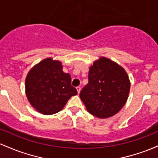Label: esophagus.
I'll return each mask as SVG.
<instances>
[{
    "label": "esophagus",
    "mask_w": 158,
    "mask_h": 158,
    "mask_svg": "<svg viewBox=\"0 0 158 158\" xmlns=\"http://www.w3.org/2000/svg\"><path fill=\"white\" fill-rule=\"evenodd\" d=\"M77 92H78V94H79V93H80V90H81V87H80V86H78V87H77Z\"/></svg>",
    "instance_id": "esophagus-1"
}]
</instances>
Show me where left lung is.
<instances>
[{
  "label": "left lung",
  "instance_id": "obj_1",
  "mask_svg": "<svg viewBox=\"0 0 158 158\" xmlns=\"http://www.w3.org/2000/svg\"><path fill=\"white\" fill-rule=\"evenodd\" d=\"M129 90L130 81L126 70L114 61L100 57L90 68L88 83L79 96L90 114L107 118L122 109Z\"/></svg>",
  "mask_w": 158,
  "mask_h": 158
}]
</instances>
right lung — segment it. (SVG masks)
I'll return each instance as SVG.
<instances>
[{
  "label": "right lung",
  "instance_id": "1",
  "mask_svg": "<svg viewBox=\"0 0 158 158\" xmlns=\"http://www.w3.org/2000/svg\"><path fill=\"white\" fill-rule=\"evenodd\" d=\"M26 95L31 106L46 115L62 110L77 90L71 85V77L62 70L59 61L48 58L32 68L25 81Z\"/></svg>",
  "mask_w": 158,
  "mask_h": 158
}]
</instances>
